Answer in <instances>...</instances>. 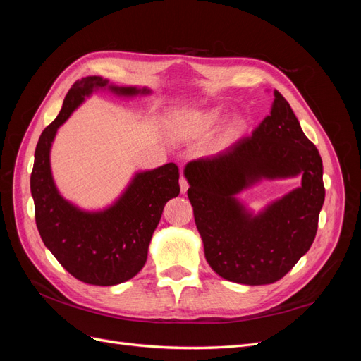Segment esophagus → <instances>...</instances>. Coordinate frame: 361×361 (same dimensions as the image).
Instances as JSON below:
<instances>
[{"label": "esophagus", "instance_id": "esophagus-1", "mask_svg": "<svg viewBox=\"0 0 361 361\" xmlns=\"http://www.w3.org/2000/svg\"><path fill=\"white\" fill-rule=\"evenodd\" d=\"M179 183H180V192H182V194L187 192V190H188V182H187V179H185L183 176H180Z\"/></svg>", "mask_w": 361, "mask_h": 361}]
</instances>
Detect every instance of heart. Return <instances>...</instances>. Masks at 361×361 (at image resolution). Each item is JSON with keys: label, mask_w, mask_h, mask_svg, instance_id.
I'll return each mask as SVG.
<instances>
[{"label": "heart", "mask_w": 361, "mask_h": 361, "mask_svg": "<svg viewBox=\"0 0 361 361\" xmlns=\"http://www.w3.org/2000/svg\"><path fill=\"white\" fill-rule=\"evenodd\" d=\"M224 118L226 113L220 110V108L204 113H185L180 118V128H183L185 130H209L212 128H216L218 125H221ZM244 128L245 123L243 120H236L233 125L236 133H241Z\"/></svg>", "instance_id": "1"}]
</instances>
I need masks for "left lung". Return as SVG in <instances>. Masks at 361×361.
Returning <instances> with one entry per match:
<instances>
[{
    "mask_svg": "<svg viewBox=\"0 0 361 361\" xmlns=\"http://www.w3.org/2000/svg\"><path fill=\"white\" fill-rule=\"evenodd\" d=\"M271 114L251 135L183 169L204 257L241 285L280 280L307 253L325 199L322 159L277 90ZM302 176V185L255 213L237 194L262 180Z\"/></svg>",
    "mask_w": 361,
    "mask_h": 361,
    "instance_id": "obj_1",
    "label": "left lung"
}]
</instances>
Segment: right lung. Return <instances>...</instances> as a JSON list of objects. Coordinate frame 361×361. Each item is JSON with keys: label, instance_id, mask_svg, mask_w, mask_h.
I'll use <instances>...</instances> for the list:
<instances>
[{"label": "right lung", "instance_id": "right-lung-1", "mask_svg": "<svg viewBox=\"0 0 361 361\" xmlns=\"http://www.w3.org/2000/svg\"><path fill=\"white\" fill-rule=\"evenodd\" d=\"M97 92L123 99L152 93L147 87L116 85L102 76L76 81L64 97L61 111L39 138L30 188L42 241L61 267L89 285L114 286L145 267L164 206L180 192L179 169L169 162L135 171L122 194L104 209L87 211L64 199L52 176L51 147L59 128Z\"/></svg>", "mask_w": 361, "mask_h": 361}]
</instances>
